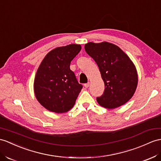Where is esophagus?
<instances>
[{"mask_svg":"<svg viewBox=\"0 0 161 161\" xmlns=\"http://www.w3.org/2000/svg\"><path fill=\"white\" fill-rule=\"evenodd\" d=\"M89 83H85V84H84V86H85V87H86V88H87V87H89Z\"/></svg>","mask_w":161,"mask_h":161,"instance_id":"esophagus-1","label":"esophagus"}]
</instances>
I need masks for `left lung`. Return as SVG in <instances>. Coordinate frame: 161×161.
<instances>
[{
  "instance_id": "8db88e82",
  "label": "left lung",
  "mask_w": 161,
  "mask_h": 161,
  "mask_svg": "<svg viewBox=\"0 0 161 161\" xmlns=\"http://www.w3.org/2000/svg\"><path fill=\"white\" fill-rule=\"evenodd\" d=\"M85 49L98 66L104 83L103 94L97 97L98 104L115 108L127 103L138 83L136 69L130 58L118 46L107 42H89Z\"/></svg>"
}]
</instances>
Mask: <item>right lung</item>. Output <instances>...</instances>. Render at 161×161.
<instances>
[{
	"mask_svg": "<svg viewBox=\"0 0 161 161\" xmlns=\"http://www.w3.org/2000/svg\"><path fill=\"white\" fill-rule=\"evenodd\" d=\"M80 50L79 44L58 47L47 54L39 66L34 80L35 95L47 110L65 113L75 104L83 85L69 65Z\"/></svg>",
	"mask_w": 161,
	"mask_h": 161,
	"instance_id": "right-lung-1",
	"label": "right lung"
}]
</instances>
